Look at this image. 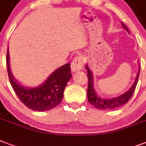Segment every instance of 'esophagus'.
<instances>
[{
	"mask_svg": "<svg viewBox=\"0 0 146 146\" xmlns=\"http://www.w3.org/2000/svg\"><path fill=\"white\" fill-rule=\"evenodd\" d=\"M84 58L82 56H78L74 58L71 64V68L73 72H78L82 69L84 65Z\"/></svg>",
	"mask_w": 146,
	"mask_h": 146,
	"instance_id": "obj_1",
	"label": "esophagus"
}]
</instances>
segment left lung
I'll use <instances>...</instances> for the list:
<instances>
[{"mask_svg": "<svg viewBox=\"0 0 146 146\" xmlns=\"http://www.w3.org/2000/svg\"><path fill=\"white\" fill-rule=\"evenodd\" d=\"M124 28L128 32L127 27L123 24ZM86 69H87V77H88V89H87V96H88V100H89V104H91L92 106H94L96 108L100 110H110L114 109L117 107H119L126 104L127 101L129 100L131 97L132 96L133 93L135 92L136 85L138 83V80H139V73H140V69H139V73L137 74L135 82L133 84L131 88L127 91V92L122 94L120 96L117 97L113 98V99H103V98L100 97L96 93L94 88H93V77H92V74L91 71L89 70L88 66H86Z\"/></svg>", "mask_w": 146, "mask_h": 146, "instance_id": "1", "label": "left lung"}]
</instances>
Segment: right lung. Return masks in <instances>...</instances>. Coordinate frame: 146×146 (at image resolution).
<instances>
[{
	"mask_svg": "<svg viewBox=\"0 0 146 146\" xmlns=\"http://www.w3.org/2000/svg\"><path fill=\"white\" fill-rule=\"evenodd\" d=\"M6 60L11 85L19 100L26 107L36 111H44L60 104L66 85L72 76L69 63L54 71L42 86L28 89L19 85L14 79L9 66L8 50Z\"/></svg>",
	"mask_w": 146,
	"mask_h": 146,
	"instance_id": "1",
	"label": "right lung"
}]
</instances>
